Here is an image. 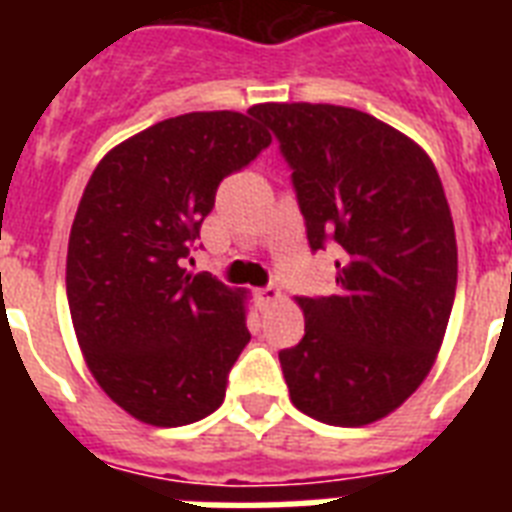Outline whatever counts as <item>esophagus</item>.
<instances>
[{
  "mask_svg": "<svg viewBox=\"0 0 512 512\" xmlns=\"http://www.w3.org/2000/svg\"><path fill=\"white\" fill-rule=\"evenodd\" d=\"M281 300V289L273 287V284H268V287L257 289V303H260V308H271L273 303H279Z\"/></svg>",
  "mask_w": 512,
  "mask_h": 512,
  "instance_id": "1",
  "label": "esophagus"
}]
</instances>
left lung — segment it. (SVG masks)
Here are the masks:
<instances>
[{
  "label": "left lung",
  "instance_id": "obj_1",
  "mask_svg": "<svg viewBox=\"0 0 512 512\" xmlns=\"http://www.w3.org/2000/svg\"><path fill=\"white\" fill-rule=\"evenodd\" d=\"M249 114L279 140L311 252H337V289L300 297L305 335L279 353L289 398L327 425H369L420 388L452 316L457 239L441 177L414 140L356 108Z\"/></svg>",
  "mask_w": 512,
  "mask_h": 512
}]
</instances>
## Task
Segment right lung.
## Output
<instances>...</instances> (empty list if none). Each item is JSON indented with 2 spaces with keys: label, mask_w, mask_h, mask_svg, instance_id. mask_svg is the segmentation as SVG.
Segmentation results:
<instances>
[{
  "label": "right lung",
  "mask_w": 512,
  "mask_h": 512,
  "mask_svg": "<svg viewBox=\"0 0 512 512\" xmlns=\"http://www.w3.org/2000/svg\"><path fill=\"white\" fill-rule=\"evenodd\" d=\"M268 146L252 114L193 111L124 140L84 188L66 257L71 321L100 388L140 422L177 428L223 404L249 342L244 292L185 260L217 185Z\"/></svg>",
  "instance_id": "obj_1"
}]
</instances>
